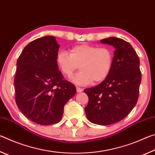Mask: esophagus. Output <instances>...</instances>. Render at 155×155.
<instances>
[{"instance_id":"34e87169","label":"esophagus","mask_w":155,"mask_h":155,"mask_svg":"<svg viewBox=\"0 0 155 155\" xmlns=\"http://www.w3.org/2000/svg\"><path fill=\"white\" fill-rule=\"evenodd\" d=\"M77 91L78 93H81V92H82V91H83V89H82V88L78 87H77Z\"/></svg>"}]
</instances>
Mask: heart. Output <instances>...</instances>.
<instances>
[{"mask_svg":"<svg viewBox=\"0 0 155 155\" xmlns=\"http://www.w3.org/2000/svg\"><path fill=\"white\" fill-rule=\"evenodd\" d=\"M56 62L63 74L72 77L79 65L80 71L72 78V81L78 85H87L94 81L100 83L109 75L113 62L111 50L106 47L83 44L75 46L67 52H59Z\"/></svg>","mask_w":155,"mask_h":155,"instance_id":"b5f03b06","label":"heart"}]
</instances>
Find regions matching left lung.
<instances>
[{"label": "left lung", "instance_id": "1", "mask_svg": "<svg viewBox=\"0 0 155 155\" xmlns=\"http://www.w3.org/2000/svg\"><path fill=\"white\" fill-rule=\"evenodd\" d=\"M101 42L115 48L111 68L103 82L84 90L89 98L85 111L89 121L106 126L124 119L134 108L141 74L140 59L129 43L115 37Z\"/></svg>", "mask_w": 155, "mask_h": 155}]
</instances>
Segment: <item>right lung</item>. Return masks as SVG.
Segmentation results:
<instances>
[{"label": "right lung", "instance_id": "1", "mask_svg": "<svg viewBox=\"0 0 155 155\" xmlns=\"http://www.w3.org/2000/svg\"><path fill=\"white\" fill-rule=\"evenodd\" d=\"M59 48L54 36L36 39L25 47L14 77L15 103L31 121L41 125L58 123L67 102L77 93L64 79L56 57Z\"/></svg>", "mask_w": 155, "mask_h": 155}]
</instances>
